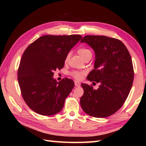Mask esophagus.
<instances>
[{"mask_svg": "<svg viewBox=\"0 0 146 146\" xmlns=\"http://www.w3.org/2000/svg\"><path fill=\"white\" fill-rule=\"evenodd\" d=\"M75 85L76 86H80V85H81V84H80V83L76 82V81L75 82Z\"/></svg>", "mask_w": 146, "mask_h": 146, "instance_id": "34e87169", "label": "esophagus"}]
</instances>
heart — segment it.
I'll use <instances>...</instances> for the list:
<instances>
[{
    "label": "heart",
    "mask_w": 146,
    "mask_h": 146,
    "mask_svg": "<svg viewBox=\"0 0 146 146\" xmlns=\"http://www.w3.org/2000/svg\"><path fill=\"white\" fill-rule=\"evenodd\" d=\"M78 54L81 56L83 59L84 58L85 56H86L88 54H92V52L90 51V49H87V48H80L78 50ZM69 58H70V54H68L66 58H65V60L64 62L65 63H67L69 60ZM85 72L83 71H77V70H74L72 71L70 73V75L73 77L74 78H75L76 80H81L83 75H84Z\"/></svg>",
    "instance_id": "b5f03b06"
}]
</instances>
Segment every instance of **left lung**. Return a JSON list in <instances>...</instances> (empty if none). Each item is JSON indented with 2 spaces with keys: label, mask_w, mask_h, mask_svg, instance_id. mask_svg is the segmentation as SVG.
I'll return each instance as SVG.
<instances>
[{
  "label": "left lung",
  "mask_w": 146,
  "mask_h": 146,
  "mask_svg": "<svg viewBox=\"0 0 146 146\" xmlns=\"http://www.w3.org/2000/svg\"><path fill=\"white\" fill-rule=\"evenodd\" d=\"M80 42L88 44L95 54L94 69L87 79L100 83L97 90L82 83L84 94L80 105L89 115L109 117L123 105L132 88L134 73L131 55L124 44L115 38L88 35Z\"/></svg>",
  "instance_id": "left-lung-1"
}]
</instances>
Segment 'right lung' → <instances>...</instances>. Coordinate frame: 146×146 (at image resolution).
Masks as SVG:
<instances>
[{
    "mask_svg": "<svg viewBox=\"0 0 146 146\" xmlns=\"http://www.w3.org/2000/svg\"><path fill=\"white\" fill-rule=\"evenodd\" d=\"M82 38L78 35H44L24 52L17 76L22 96L31 109L42 115H52L63 108L75 83L67 78L57 82L54 71L63 68L65 58Z\"/></svg>",
    "mask_w": 146,
    "mask_h": 146,
    "instance_id": "obj_1",
    "label": "right lung"
}]
</instances>
